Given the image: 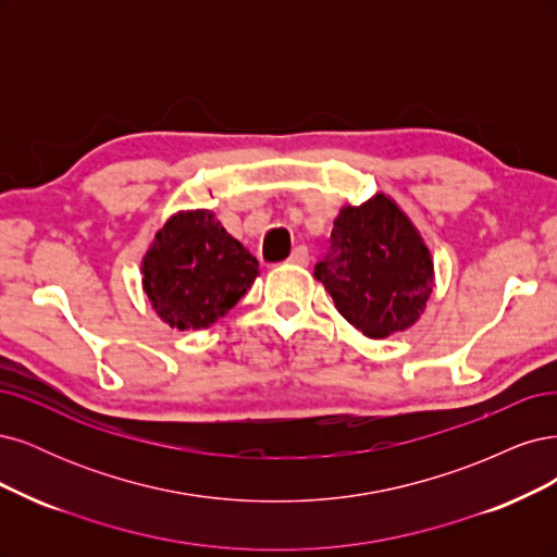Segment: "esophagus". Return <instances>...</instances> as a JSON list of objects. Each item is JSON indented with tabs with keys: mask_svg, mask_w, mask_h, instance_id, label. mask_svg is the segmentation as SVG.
<instances>
[{
	"mask_svg": "<svg viewBox=\"0 0 557 557\" xmlns=\"http://www.w3.org/2000/svg\"><path fill=\"white\" fill-rule=\"evenodd\" d=\"M289 263H294V265H308V263H310L308 247H305V245L294 247V252H292V257H289Z\"/></svg>",
	"mask_w": 557,
	"mask_h": 557,
	"instance_id": "34e87169",
	"label": "esophagus"
}]
</instances>
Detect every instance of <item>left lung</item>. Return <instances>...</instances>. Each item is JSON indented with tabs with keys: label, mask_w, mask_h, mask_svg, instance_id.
Returning a JSON list of instances; mask_svg holds the SVG:
<instances>
[{
	"label": "left lung",
	"mask_w": 557,
	"mask_h": 557,
	"mask_svg": "<svg viewBox=\"0 0 557 557\" xmlns=\"http://www.w3.org/2000/svg\"><path fill=\"white\" fill-rule=\"evenodd\" d=\"M314 277L354 329L382 339L417 324L433 294V259L407 214L376 194L339 210Z\"/></svg>",
	"instance_id": "8db88e82"
}]
</instances>
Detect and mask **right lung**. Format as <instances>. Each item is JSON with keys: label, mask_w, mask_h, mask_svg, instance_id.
Instances as JSON below:
<instances>
[{"label": "right lung", "mask_w": 557, "mask_h": 557, "mask_svg": "<svg viewBox=\"0 0 557 557\" xmlns=\"http://www.w3.org/2000/svg\"><path fill=\"white\" fill-rule=\"evenodd\" d=\"M140 271L159 319L177 331H199L247 294L259 275V261L210 210H189L159 228Z\"/></svg>", "instance_id": "obj_1"}]
</instances>
